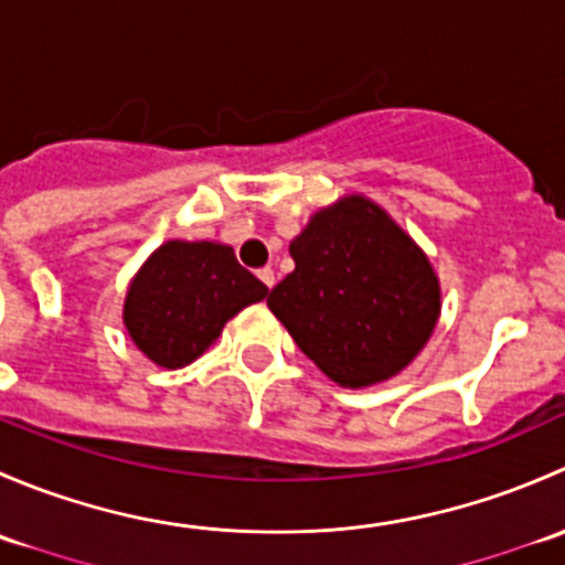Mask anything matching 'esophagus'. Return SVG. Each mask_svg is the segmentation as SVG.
<instances>
[{"instance_id":"1","label":"esophagus","mask_w":565,"mask_h":565,"mask_svg":"<svg viewBox=\"0 0 565 565\" xmlns=\"http://www.w3.org/2000/svg\"><path fill=\"white\" fill-rule=\"evenodd\" d=\"M256 276L262 278V284H265L267 289H273V287H276V273H273V267H262V270L256 273Z\"/></svg>"}]
</instances>
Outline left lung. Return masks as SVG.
Segmentation results:
<instances>
[{"instance_id": "8db88e82", "label": "left lung", "mask_w": 565, "mask_h": 565, "mask_svg": "<svg viewBox=\"0 0 565 565\" xmlns=\"http://www.w3.org/2000/svg\"><path fill=\"white\" fill-rule=\"evenodd\" d=\"M289 254L295 270L267 306L324 377L369 388L420 355L440 319V278L374 199L344 193L319 207Z\"/></svg>"}]
</instances>
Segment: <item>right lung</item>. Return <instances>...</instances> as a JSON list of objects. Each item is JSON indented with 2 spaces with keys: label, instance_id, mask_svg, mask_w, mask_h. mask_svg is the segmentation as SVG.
I'll list each match as a JSON object with an SVG mask.
<instances>
[{
  "label": "right lung",
  "instance_id": "add662e5",
  "mask_svg": "<svg viewBox=\"0 0 565 565\" xmlns=\"http://www.w3.org/2000/svg\"><path fill=\"white\" fill-rule=\"evenodd\" d=\"M265 298V284L226 243L167 241L130 278L122 322L147 361L182 369L218 341L232 317Z\"/></svg>",
  "mask_w": 565,
  "mask_h": 565
}]
</instances>
